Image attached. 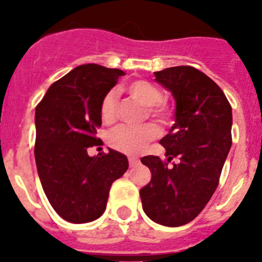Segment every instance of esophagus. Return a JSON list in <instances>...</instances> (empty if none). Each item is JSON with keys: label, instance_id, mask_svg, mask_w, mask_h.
<instances>
[{"label": "esophagus", "instance_id": "esophagus-1", "mask_svg": "<svg viewBox=\"0 0 262 262\" xmlns=\"http://www.w3.org/2000/svg\"><path fill=\"white\" fill-rule=\"evenodd\" d=\"M138 163H139V160H137V158H134V157H129V165H130V167L137 166Z\"/></svg>", "mask_w": 262, "mask_h": 262}]
</instances>
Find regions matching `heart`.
<instances>
[{"label":"heart","instance_id":"obj_1","mask_svg":"<svg viewBox=\"0 0 262 262\" xmlns=\"http://www.w3.org/2000/svg\"><path fill=\"white\" fill-rule=\"evenodd\" d=\"M126 92L132 99L147 107V114L152 118L163 121L171 114L167 104L162 102V92L155 84L147 81L132 82L126 87ZM118 94L109 91L104 95L100 102V116L104 123L109 124L115 120L118 115ZM158 134L157 126L146 124L143 126L121 125L110 132L109 144L114 149L128 155H136L141 152L149 141L155 139Z\"/></svg>","mask_w":262,"mask_h":262}]
</instances>
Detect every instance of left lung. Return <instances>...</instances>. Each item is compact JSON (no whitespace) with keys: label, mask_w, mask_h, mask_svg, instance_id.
<instances>
[{"label":"left lung","mask_w":262,"mask_h":262,"mask_svg":"<svg viewBox=\"0 0 262 262\" xmlns=\"http://www.w3.org/2000/svg\"><path fill=\"white\" fill-rule=\"evenodd\" d=\"M155 77L172 94L175 124L160 141L166 161L141 158L152 179L139 195L153 222L179 227L204 209L218 186L232 146V107L221 87L194 67L166 68ZM173 158L177 163L168 166Z\"/></svg>","instance_id":"1"}]
</instances>
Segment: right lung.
<instances>
[{
	"mask_svg": "<svg viewBox=\"0 0 262 262\" xmlns=\"http://www.w3.org/2000/svg\"><path fill=\"white\" fill-rule=\"evenodd\" d=\"M124 72L78 66L49 87L35 109V162L50 205L64 221L89 223L106 209L112 184L128 170L118 150L90 157L99 144L100 102Z\"/></svg>",
	"mask_w": 262,
	"mask_h": 262,
	"instance_id": "add662e5",
	"label": "right lung"
}]
</instances>
